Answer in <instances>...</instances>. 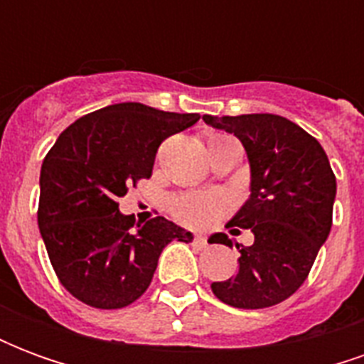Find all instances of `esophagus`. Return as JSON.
I'll return each mask as SVG.
<instances>
[{
  "label": "esophagus",
  "instance_id": "esophagus-1",
  "mask_svg": "<svg viewBox=\"0 0 364 364\" xmlns=\"http://www.w3.org/2000/svg\"><path fill=\"white\" fill-rule=\"evenodd\" d=\"M193 244L197 245L198 250H205L206 245H208V244H206V237L198 236V234H197V236H193Z\"/></svg>",
  "mask_w": 364,
  "mask_h": 364
}]
</instances>
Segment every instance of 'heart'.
<instances>
[{
    "mask_svg": "<svg viewBox=\"0 0 364 364\" xmlns=\"http://www.w3.org/2000/svg\"><path fill=\"white\" fill-rule=\"evenodd\" d=\"M230 136L214 134L210 136V142L216 140H226ZM228 210L226 200L220 195L214 193H187L181 197L173 198L171 203V213L179 222L195 228H206L220 218L222 214Z\"/></svg>",
    "mask_w": 364,
    "mask_h": 364,
    "instance_id": "heart-1",
    "label": "heart"
}]
</instances>
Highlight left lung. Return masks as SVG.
<instances>
[{"label": "left lung", "instance_id": "8db88e82", "mask_svg": "<svg viewBox=\"0 0 364 364\" xmlns=\"http://www.w3.org/2000/svg\"><path fill=\"white\" fill-rule=\"evenodd\" d=\"M203 120L237 136L247 151L252 195L228 228L252 230L255 237L250 247L236 245V274L210 289L234 308L279 304L302 287L331 230L337 187L328 156L314 136L279 114H205ZM213 237L232 247L226 234Z\"/></svg>", "mask_w": 364, "mask_h": 364}]
</instances>
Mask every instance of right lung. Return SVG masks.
<instances>
[{
	"label": "right lung",
	"mask_w": 364,
	"mask_h": 364,
	"mask_svg": "<svg viewBox=\"0 0 364 364\" xmlns=\"http://www.w3.org/2000/svg\"><path fill=\"white\" fill-rule=\"evenodd\" d=\"M198 119L142 103L109 105L70 124L46 154L38 228L62 287L83 304H132L150 287L164 247L193 240L164 216L136 224L119 213V197L150 179L159 144Z\"/></svg>",
	"instance_id": "obj_1"
}]
</instances>
